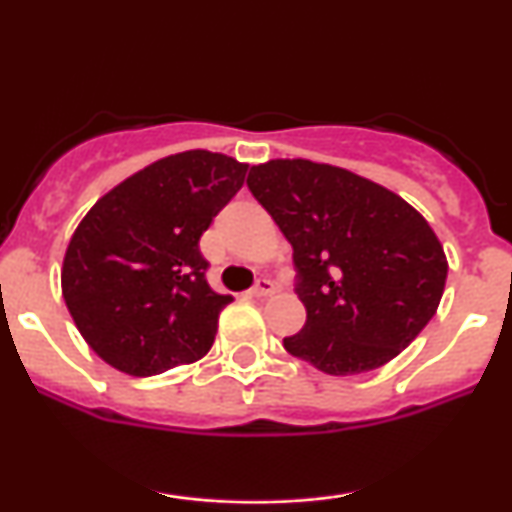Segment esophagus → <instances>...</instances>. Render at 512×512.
Segmentation results:
<instances>
[{
  "instance_id": "esophagus-1",
  "label": "esophagus",
  "mask_w": 512,
  "mask_h": 512,
  "mask_svg": "<svg viewBox=\"0 0 512 512\" xmlns=\"http://www.w3.org/2000/svg\"><path fill=\"white\" fill-rule=\"evenodd\" d=\"M274 293V281L267 279V276H262V279H257V284L252 286V296L257 298H267Z\"/></svg>"
}]
</instances>
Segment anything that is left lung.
I'll use <instances>...</instances> for the list:
<instances>
[{
  "label": "left lung",
  "instance_id": "8db88e82",
  "mask_svg": "<svg viewBox=\"0 0 512 512\" xmlns=\"http://www.w3.org/2000/svg\"><path fill=\"white\" fill-rule=\"evenodd\" d=\"M252 197L293 248L305 325L289 354L330 375L385 366L436 315L448 260L428 221L402 197L325 163L252 166Z\"/></svg>",
  "mask_w": 512,
  "mask_h": 512
}]
</instances>
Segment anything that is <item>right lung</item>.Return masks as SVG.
I'll return each instance as SVG.
<instances>
[{
  "label": "right lung",
  "mask_w": 512,
  "mask_h": 512,
  "mask_svg": "<svg viewBox=\"0 0 512 512\" xmlns=\"http://www.w3.org/2000/svg\"><path fill=\"white\" fill-rule=\"evenodd\" d=\"M248 166L211 151L151 163L98 199L69 240L62 296L81 337L137 378L211 349L231 296L211 291L199 238Z\"/></svg>",
  "instance_id": "1"
}]
</instances>
